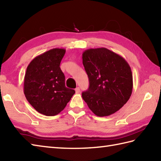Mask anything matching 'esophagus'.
<instances>
[{
    "mask_svg": "<svg viewBox=\"0 0 161 161\" xmlns=\"http://www.w3.org/2000/svg\"><path fill=\"white\" fill-rule=\"evenodd\" d=\"M75 92H76V93H79L80 92V87H77L76 89H75Z\"/></svg>",
    "mask_w": 161,
    "mask_h": 161,
    "instance_id": "34e87169",
    "label": "esophagus"
}]
</instances>
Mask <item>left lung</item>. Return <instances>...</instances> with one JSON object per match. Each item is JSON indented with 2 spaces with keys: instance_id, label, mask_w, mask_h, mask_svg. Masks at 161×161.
Instances as JSON below:
<instances>
[{
  "instance_id": "1",
  "label": "left lung",
  "mask_w": 161,
  "mask_h": 161,
  "mask_svg": "<svg viewBox=\"0 0 161 161\" xmlns=\"http://www.w3.org/2000/svg\"><path fill=\"white\" fill-rule=\"evenodd\" d=\"M82 63L89 81L82 98L97 116L114 114L128 102L133 91L130 65L122 56L104 47L85 50Z\"/></svg>"
}]
</instances>
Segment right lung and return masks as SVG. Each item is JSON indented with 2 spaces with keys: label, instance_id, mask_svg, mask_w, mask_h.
Masks as SVG:
<instances>
[{
  "label": "right lung",
  "instance_id": "right-lung-1",
  "mask_svg": "<svg viewBox=\"0 0 161 161\" xmlns=\"http://www.w3.org/2000/svg\"><path fill=\"white\" fill-rule=\"evenodd\" d=\"M65 53L64 49L55 48L36 56L25 74L24 95L36 111L45 116L59 114L75 93L65 86L60 68Z\"/></svg>",
  "mask_w": 161,
  "mask_h": 161
}]
</instances>
